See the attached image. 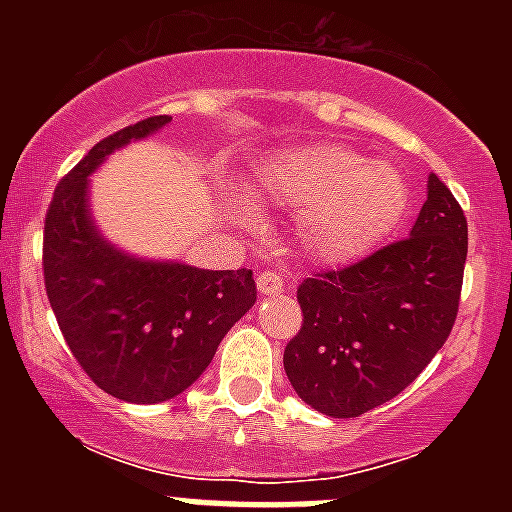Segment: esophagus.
<instances>
[{
  "instance_id": "obj_1",
  "label": "esophagus",
  "mask_w": 512,
  "mask_h": 512,
  "mask_svg": "<svg viewBox=\"0 0 512 512\" xmlns=\"http://www.w3.org/2000/svg\"><path fill=\"white\" fill-rule=\"evenodd\" d=\"M256 287H259L261 295H279L284 289V282L277 271H261L256 277Z\"/></svg>"
}]
</instances>
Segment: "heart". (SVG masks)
<instances>
[{
    "label": "heart",
    "instance_id": "1",
    "mask_svg": "<svg viewBox=\"0 0 512 512\" xmlns=\"http://www.w3.org/2000/svg\"><path fill=\"white\" fill-rule=\"evenodd\" d=\"M261 202L297 210L295 241L318 264H346L372 251L400 223L410 189L400 169L338 143L271 156L259 174ZM241 217L248 215L241 205Z\"/></svg>",
    "mask_w": 512,
    "mask_h": 512
}]
</instances>
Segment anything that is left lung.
I'll return each mask as SVG.
<instances>
[{"mask_svg":"<svg viewBox=\"0 0 512 512\" xmlns=\"http://www.w3.org/2000/svg\"><path fill=\"white\" fill-rule=\"evenodd\" d=\"M467 235L464 210L431 174L408 238L297 287L302 325L284 372L310 408L359 418L431 364L459 312Z\"/></svg>","mask_w":512,"mask_h":512,"instance_id":"obj_1","label":"left lung"}]
</instances>
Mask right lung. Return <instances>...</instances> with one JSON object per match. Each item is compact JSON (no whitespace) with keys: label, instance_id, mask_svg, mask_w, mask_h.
Wrapping results in <instances>:
<instances>
[{"label":"right lung","instance_id":"obj_1","mask_svg":"<svg viewBox=\"0 0 512 512\" xmlns=\"http://www.w3.org/2000/svg\"><path fill=\"white\" fill-rule=\"evenodd\" d=\"M171 122L146 117L107 135L63 176L43 230L45 295L66 346L99 390L151 405L184 392L256 302L251 269L140 261L97 233L87 176L117 148Z\"/></svg>","mask_w":512,"mask_h":512}]
</instances>
